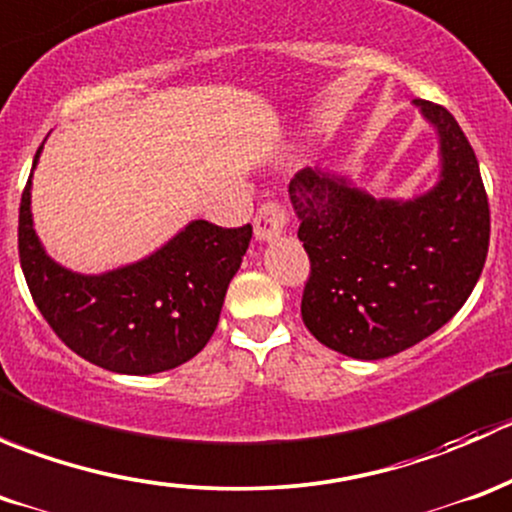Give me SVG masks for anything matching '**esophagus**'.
I'll list each match as a JSON object with an SVG mask.
<instances>
[{"label": "esophagus", "instance_id": "1", "mask_svg": "<svg viewBox=\"0 0 512 512\" xmlns=\"http://www.w3.org/2000/svg\"><path fill=\"white\" fill-rule=\"evenodd\" d=\"M289 227V210L282 200H267L260 205L255 215V235L257 240H272V237L282 235Z\"/></svg>", "mask_w": 512, "mask_h": 512}]
</instances>
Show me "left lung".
<instances>
[{
    "mask_svg": "<svg viewBox=\"0 0 512 512\" xmlns=\"http://www.w3.org/2000/svg\"><path fill=\"white\" fill-rule=\"evenodd\" d=\"M441 138V180L399 203L304 168L289 180L309 255L304 327L352 359H386L441 329L483 272L490 208L478 158L456 118L418 98Z\"/></svg>",
    "mask_w": 512,
    "mask_h": 512,
    "instance_id": "obj_1",
    "label": "left lung"
}]
</instances>
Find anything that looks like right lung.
<instances>
[{"label": "right lung", "instance_id": "1", "mask_svg": "<svg viewBox=\"0 0 512 512\" xmlns=\"http://www.w3.org/2000/svg\"><path fill=\"white\" fill-rule=\"evenodd\" d=\"M39 153L41 146L34 165ZM29 190L32 175L19 205V262L41 317L71 352L133 376L175 369L203 352L250 245L252 225L195 220L136 265L76 275L39 245Z\"/></svg>", "mask_w": 512, "mask_h": 512}]
</instances>
